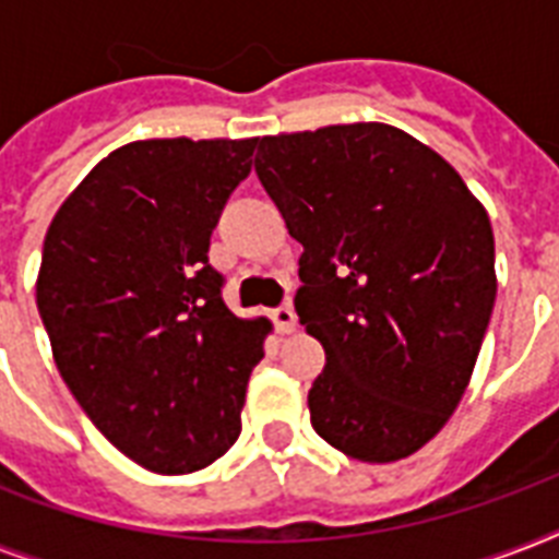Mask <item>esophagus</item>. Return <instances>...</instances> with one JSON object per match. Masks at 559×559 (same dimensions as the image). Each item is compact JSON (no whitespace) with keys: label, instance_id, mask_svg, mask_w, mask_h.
I'll return each mask as SVG.
<instances>
[{"label":"esophagus","instance_id":"obj_1","mask_svg":"<svg viewBox=\"0 0 559 559\" xmlns=\"http://www.w3.org/2000/svg\"><path fill=\"white\" fill-rule=\"evenodd\" d=\"M272 324H275V331L278 333H293L296 331V310L289 305H281L272 310Z\"/></svg>","mask_w":559,"mask_h":559}]
</instances>
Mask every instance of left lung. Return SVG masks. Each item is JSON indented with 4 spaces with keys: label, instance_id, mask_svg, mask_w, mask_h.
<instances>
[{
    "label": "left lung",
    "instance_id": "1",
    "mask_svg": "<svg viewBox=\"0 0 559 559\" xmlns=\"http://www.w3.org/2000/svg\"><path fill=\"white\" fill-rule=\"evenodd\" d=\"M254 170L298 258L296 313L322 342L310 424L389 464L441 432L496 301L493 228L459 170L391 124L263 135Z\"/></svg>",
    "mask_w": 559,
    "mask_h": 559
}]
</instances>
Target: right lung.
Returning a JSON list of instances; mask_svg holds the SVG:
<instances>
[{
	"label": "right lung",
	"mask_w": 559,
	"mask_h": 559,
	"mask_svg": "<svg viewBox=\"0 0 559 559\" xmlns=\"http://www.w3.org/2000/svg\"><path fill=\"white\" fill-rule=\"evenodd\" d=\"M258 139H147L100 159L51 219L37 310L57 371L144 469L209 467L240 435L266 319H237L209 263Z\"/></svg>",
	"instance_id": "1"
}]
</instances>
